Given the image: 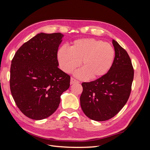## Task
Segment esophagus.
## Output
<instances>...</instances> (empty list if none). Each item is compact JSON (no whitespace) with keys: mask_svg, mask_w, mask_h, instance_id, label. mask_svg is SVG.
<instances>
[{"mask_svg":"<svg viewBox=\"0 0 150 150\" xmlns=\"http://www.w3.org/2000/svg\"><path fill=\"white\" fill-rule=\"evenodd\" d=\"M79 83V81L76 80L74 78H71V82H70L71 84H74V83Z\"/></svg>","mask_w":150,"mask_h":150,"instance_id":"1","label":"esophagus"}]
</instances>
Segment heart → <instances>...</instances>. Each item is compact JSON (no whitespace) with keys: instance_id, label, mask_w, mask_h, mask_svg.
<instances>
[{"instance_id":"heart-1","label":"heart","mask_w":150,"mask_h":150,"mask_svg":"<svg viewBox=\"0 0 150 150\" xmlns=\"http://www.w3.org/2000/svg\"><path fill=\"white\" fill-rule=\"evenodd\" d=\"M115 51L111 44L93 38L76 40L70 49L62 47L57 58L61 69L71 73L81 62L83 69L76 72L81 78L96 79L106 74L112 66Z\"/></svg>"}]
</instances>
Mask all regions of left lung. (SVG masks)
Returning a JSON list of instances; mask_svg holds the SVG:
<instances>
[{
    "label": "left lung",
    "mask_w": 150,
    "mask_h": 150,
    "mask_svg": "<svg viewBox=\"0 0 150 150\" xmlns=\"http://www.w3.org/2000/svg\"><path fill=\"white\" fill-rule=\"evenodd\" d=\"M114 62L106 74L93 81L83 83L80 96L86 116L97 121H106L118 113L128 101L134 78L131 59L125 49L112 40Z\"/></svg>",
    "instance_id": "obj_1"
}]
</instances>
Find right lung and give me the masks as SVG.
<instances>
[{
  "label": "right lung",
  "instance_id": "1",
  "mask_svg": "<svg viewBox=\"0 0 150 150\" xmlns=\"http://www.w3.org/2000/svg\"><path fill=\"white\" fill-rule=\"evenodd\" d=\"M61 33H40L17 50L11 66L10 88L17 106L27 117L46 118L56 111L71 77L58 68Z\"/></svg>",
  "mask_w": 150,
  "mask_h": 150
}]
</instances>
